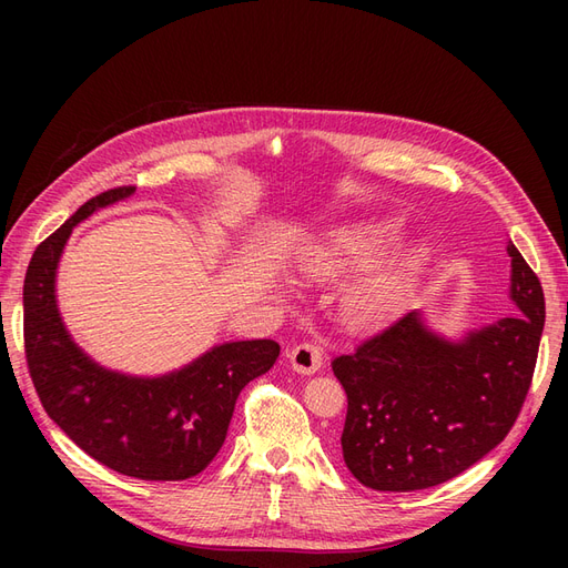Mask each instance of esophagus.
<instances>
[{"mask_svg":"<svg viewBox=\"0 0 568 568\" xmlns=\"http://www.w3.org/2000/svg\"><path fill=\"white\" fill-rule=\"evenodd\" d=\"M288 359H291V367H294L298 374H315L322 367L324 353L320 346H315V343L303 341L288 351Z\"/></svg>","mask_w":568,"mask_h":568,"instance_id":"34e87169","label":"esophagus"}]
</instances>
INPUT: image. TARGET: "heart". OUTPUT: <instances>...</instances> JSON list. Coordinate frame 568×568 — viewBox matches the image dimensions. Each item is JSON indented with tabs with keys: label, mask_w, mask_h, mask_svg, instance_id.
<instances>
[{
	"label": "heart",
	"mask_w": 568,
	"mask_h": 568,
	"mask_svg": "<svg viewBox=\"0 0 568 568\" xmlns=\"http://www.w3.org/2000/svg\"><path fill=\"white\" fill-rule=\"evenodd\" d=\"M400 225L395 220L367 217L326 232L301 257V270L317 282H334L368 267L400 242ZM407 263L393 257L353 280L341 298V311L348 324L365 326L382 320L398 303L407 288Z\"/></svg>",
	"instance_id": "obj_1"
}]
</instances>
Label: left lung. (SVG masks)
<instances>
[{"label":"left lung","instance_id":"8db88e82","mask_svg":"<svg viewBox=\"0 0 568 568\" xmlns=\"http://www.w3.org/2000/svg\"><path fill=\"white\" fill-rule=\"evenodd\" d=\"M507 253L519 315L448 341L409 311L334 357L348 395L343 462L363 486L409 493L445 484L517 422L538 359L545 296L511 242Z\"/></svg>","mask_w":568,"mask_h":568}]
</instances>
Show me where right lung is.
Returning a JSON list of instances; mask_svg holds the SVG:
<instances>
[{"mask_svg": "<svg viewBox=\"0 0 568 568\" xmlns=\"http://www.w3.org/2000/svg\"><path fill=\"white\" fill-rule=\"evenodd\" d=\"M132 192L115 186L90 199L32 253L23 284L26 359L44 412L78 448L118 474L184 480L220 453L239 393L277 363L280 343H222L153 379L111 372L75 346L57 307L63 246L78 222Z\"/></svg>", "mask_w": 568, "mask_h": 568, "instance_id": "obj_1", "label": "right lung"}]
</instances>
